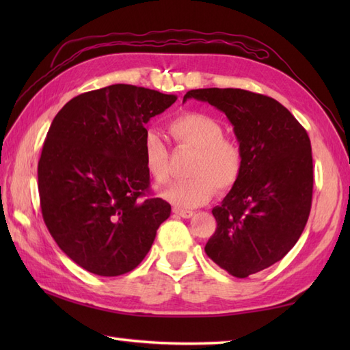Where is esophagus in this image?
Wrapping results in <instances>:
<instances>
[{
    "mask_svg": "<svg viewBox=\"0 0 350 350\" xmlns=\"http://www.w3.org/2000/svg\"><path fill=\"white\" fill-rule=\"evenodd\" d=\"M173 212H174L176 215H179V217H182V218H191L192 215H194V212H192V211H185V209H179V207H174Z\"/></svg>",
    "mask_w": 350,
    "mask_h": 350,
    "instance_id": "esophagus-1",
    "label": "esophagus"
}]
</instances>
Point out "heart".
<instances>
[{
    "label": "heart",
    "mask_w": 350,
    "mask_h": 350,
    "mask_svg": "<svg viewBox=\"0 0 350 350\" xmlns=\"http://www.w3.org/2000/svg\"><path fill=\"white\" fill-rule=\"evenodd\" d=\"M171 137L179 147L191 148L187 167L189 177L171 182L159 189L167 202L179 207H196L213 197L232 189L239 180L243 156L236 141L224 137V128L213 117L202 113H185L168 123ZM143 156L147 173L156 182L168 177V148L154 131L143 139Z\"/></svg>",
    "instance_id": "heart-1"
}]
</instances>
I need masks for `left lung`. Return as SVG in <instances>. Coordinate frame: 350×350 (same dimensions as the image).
I'll return each mask as SVG.
<instances>
[{"instance_id":"obj_1","label":"left lung","mask_w":350,"mask_h":350,"mask_svg":"<svg viewBox=\"0 0 350 350\" xmlns=\"http://www.w3.org/2000/svg\"><path fill=\"white\" fill-rule=\"evenodd\" d=\"M211 103L233 124L243 156L239 180L213 207L217 230L204 251L230 275L247 278L280 262L308 221L313 156L307 131L269 96L241 88H198L183 96Z\"/></svg>"}]
</instances>
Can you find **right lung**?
<instances>
[{
    "mask_svg": "<svg viewBox=\"0 0 350 350\" xmlns=\"http://www.w3.org/2000/svg\"><path fill=\"white\" fill-rule=\"evenodd\" d=\"M177 96L114 84L69 100L51 123L37 167L42 217L85 271L117 277L143 262L171 213L150 188L146 124Z\"/></svg>",
    "mask_w": 350,
    "mask_h": 350,
    "instance_id": "1",
    "label": "right lung"
}]
</instances>
